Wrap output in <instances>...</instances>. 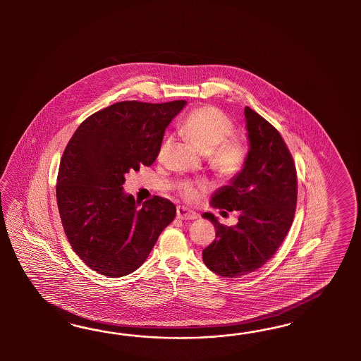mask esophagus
<instances>
[{
  "mask_svg": "<svg viewBox=\"0 0 361 361\" xmlns=\"http://www.w3.org/2000/svg\"><path fill=\"white\" fill-rule=\"evenodd\" d=\"M198 217L196 212L185 208V207H178L177 208V219H196Z\"/></svg>",
  "mask_w": 361,
  "mask_h": 361,
  "instance_id": "1",
  "label": "esophagus"
}]
</instances>
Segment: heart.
<instances>
[{
	"instance_id": "heart-1",
	"label": "heart",
	"mask_w": 361,
	"mask_h": 361,
	"mask_svg": "<svg viewBox=\"0 0 361 361\" xmlns=\"http://www.w3.org/2000/svg\"><path fill=\"white\" fill-rule=\"evenodd\" d=\"M181 131L201 153H212V163L225 175H233L243 161V148L240 142L228 140L233 135L231 121L214 107H201L186 116ZM163 144L160 154L165 151ZM181 196L188 201L198 197L196 186L190 183L181 185Z\"/></svg>"
}]
</instances>
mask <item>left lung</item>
<instances>
[{
  "mask_svg": "<svg viewBox=\"0 0 361 361\" xmlns=\"http://www.w3.org/2000/svg\"><path fill=\"white\" fill-rule=\"evenodd\" d=\"M249 151L240 171L210 198L213 208L237 210L238 222L224 226L204 213L216 228V240L202 252L213 273L238 278L267 262L291 228L296 207V169L279 132L261 115L245 107Z\"/></svg>",
  "mask_w": 361,
  "mask_h": 361,
  "instance_id": "left-lung-1",
  "label": "left lung"
}]
</instances>
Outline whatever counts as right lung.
<instances>
[{"mask_svg":"<svg viewBox=\"0 0 361 361\" xmlns=\"http://www.w3.org/2000/svg\"><path fill=\"white\" fill-rule=\"evenodd\" d=\"M185 106L119 102L91 115L70 139L56 202L68 242L90 269L109 278L133 273L175 219L171 201L154 196L139 208L123 184L130 171L154 163L165 128Z\"/></svg>","mask_w":361,"mask_h":361,"instance_id":"right-lung-1","label":"right lung"}]
</instances>
